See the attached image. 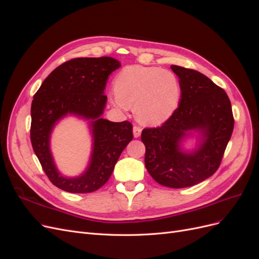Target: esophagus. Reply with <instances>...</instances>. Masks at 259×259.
<instances>
[{
  "instance_id": "esophagus-1",
  "label": "esophagus",
  "mask_w": 259,
  "mask_h": 259,
  "mask_svg": "<svg viewBox=\"0 0 259 259\" xmlns=\"http://www.w3.org/2000/svg\"><path fill=\"white\" fill-rule=\"evenodd\" d=\"M140 134H142V128H140L139 126L133 127V135H134L135 138H138L140 136Z\"/></svg>"
}]
</instances>
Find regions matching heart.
Listing matches in <instances>:
<instances>
[{"label":"heart","mask_w":259,"mask_h":259,"mask_svg":"<svg viewBox=\"0 0 259 259\" xmlns=\"http://www.w3.org/2000/svg\"><path fill=\"white\" fill-rule=\"evenodd\" d=\"M113 104L121 109L135 107L139 122L160 125L175 112L180 99L176 75L156 67L132 66L123 69L114 83Z\"/></svg>","instance_id":"obj_1"}]
</instances>
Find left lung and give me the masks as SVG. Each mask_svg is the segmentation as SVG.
<instances>
[{
    "instance_id": "8db88e82",
    "label": "left lung",
    "mask_w": 259,
    "mask_h": 259,
    "mask_svg": "<svg viewBox=\"0 0 259 259\" xmlns=\"http://www.w3.org/2000/svg\"><path fill=\"white\" fill-rule=\"evenodd\" d=\"M178 76V108L162 126L145 128V165L162 186L187 188L213 175L233 131L226 92L195 70L170 66Z\"/></svg>"
}]
</instances>
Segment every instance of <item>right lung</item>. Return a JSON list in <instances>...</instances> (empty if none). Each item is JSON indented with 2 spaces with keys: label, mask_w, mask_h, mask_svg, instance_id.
<instances>
[{
  "label": "right lung",
  "mask_w": 259,
  "mask_h": 259,
  "mask_svg": "<svg viewBox=\"0 0 259 259\" xmlns=\"http://www.w3.org/2000/svg\"><path fill=\"white\" fill-rule=\"evenodd\" d=\"M121 62L112 57L75 58L57 67L46 77L31 105V144L53 185L71 193L98 190L110 178L122 151L133 139L127 121L103 119L107 105L108 77ZM87 122L92 150L85 169L77 177H66L58 169L50 149L54 126L65 117Z\"/></svg>",
  "instance_id": "right-lung-1"
}]
</instances>
